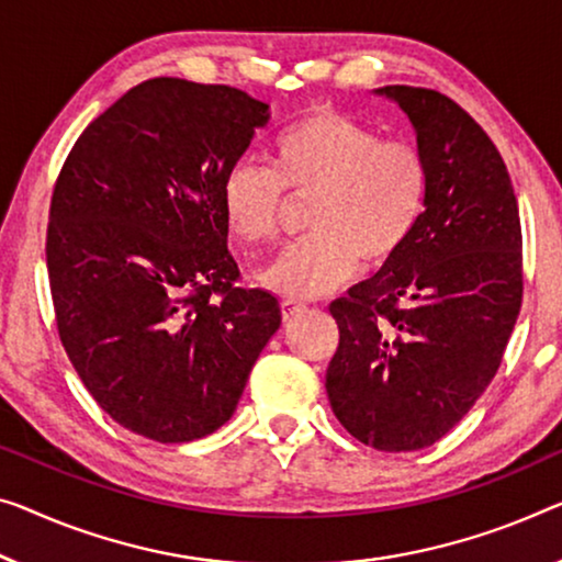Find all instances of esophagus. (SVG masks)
I'll return each instance as SVG.
<instances>
[{"label": "esophagus", "instance_id": "1", "mask_svg": "<svg viewBox=\"0 0 562 562\" xmlns=\"http://www.w3.org/2000/svg\"><path fill=\"white\" fill-rule=\"evenodd\" d=\"M280 310H282V321H292V317H295L297 313H303L305 305L297 303V300H282Z\"/></svg>", "mask_w": 562, "mask_h": 562}]
</instances>
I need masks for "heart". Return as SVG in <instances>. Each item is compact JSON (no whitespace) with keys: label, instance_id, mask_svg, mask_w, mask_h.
<instances>
[{"label":"heart","instance_id":"b5f03b06","mask_svg":"<svg viewBox=\"0 0 562 562\" xmlns=\"http://www.w3.org/2000/svg\"><path fill=\"white\" fill-rule=\"evenodd\" d=\"M310 196L313 237L292 245L262 274L288 300L338 290L361 270L381 267L408 245L429 194L424 150L381 138L330 108H315L272 140L270 169L239 161L224 173L222 212L234 239L265 247L278 239L288 194Z\"/></svg>","mask_w":562,"mask_h":562}]
</instances>
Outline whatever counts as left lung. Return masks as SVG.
<instances>
[{"instance_id": "1", "label": "left lung", "mask_w": 562, "mask_h": 562, "mask_svg": "<svg viewBox=\"0 0 562 562\" xmlns=\"http://www.w3.org/2000/svg\"><path fill=\"white\" fill-rule=\"evenodd\" d=\"M429 166L422 222L371 280L330 303L333 414L366 447H431L495 379L522 305V229L507 166L437 90L386 86Z\"/></svg>"}]
</instances>
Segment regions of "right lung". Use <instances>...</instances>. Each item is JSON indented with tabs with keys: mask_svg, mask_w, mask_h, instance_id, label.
I'll return each instance as SVG.
<instances>
[{
	"mask_svg": "<svg viewBox=\"0 0 562 562\" xmlns=\"http://www.w3.org/2000/svg\"><path fill=\"white\" fill-rule=\"evenodd\" d=\"M270 105L154 78L80 133L55 181L47 274L57 333L98 406L183 443L229 422L278 333V297L239 288L222 181Z\"/></svg>",
	"mask_w": 562,
	"mask_h": 562,
	"instance_id": "1",
	"label": "right lung"
}]
</instances>
